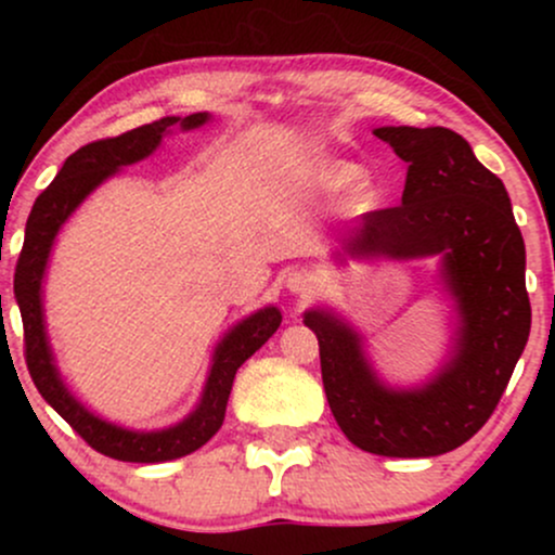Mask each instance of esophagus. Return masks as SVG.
Masks as SVG:
<instances>
[{
    "instance_id": "esophagus-1",
    "label": "esophagus",
    "mask_w": 555,
    "mask_h": 555,
    "mask_svg": "<svg viewBox=\"0 0 555 555\" xmlns=\"http://www.w3.org/2000/svg\"><path fill=\"white\" fill-rule=\"evenodd\" d=\"M286 289L295 297H310L315 292V279L308 271H289L286 273Z\"/></svg>"
}]
</instances>
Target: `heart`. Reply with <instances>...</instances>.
<instances>
[{"label":"heart","instance_id":"1","mask_svg":"<svg viewBox=\"0 0 555 555\" xmlns=\"http://www.w3.org/2000/svg\"><path fill=\"white\" fill-rule=\"evenodd\" d=\"M315 190L321 193L334 195L341 193V190L349 188L347 193V206L349 211H371V208L378 203L380 188L375 182L373 175L362 171L358 164L352 162H323L313 169V177H310Z\"/></svg>","mask_w":555,"mask_h":555}]
</instances>
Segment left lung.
I'll return each instance as SVG.
<instances>
[{
    "label": "left lung",
    "instance_id": "obj_1",
    "mask_svg": "<svg viewBox=\"0 0 555 555\" xmlns=\"http://www.w3.org/2000/svg\"><path fill=\"white\" fill-rule=\"evenodd\" d=\"M373 132L406 162L401 206L362 216L334 258H436L456 313L449 358L425 384L391 386L347 318L313 308L302 321L318 336L323 388L344 436L371 454L420 460L454 451L488 423L525 352L532 323L525 240L503 182L454 130Z\"/></svg>",
    "mask_w": 555,
    "mask_h": 555
}]
</instances>
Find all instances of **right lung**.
<instances>
[{
  "label": "right lung",
  "mask_w": 555,
  "mask_h": 555,
  "mask_svg": "<svg viewBox=\"0 0 555 555\" xmlns=\"http://www.w3.org/2000/svg\"><path fill=\"white\" fill-rule=\"evenodd\" d=\"M208 119H211L208 112L188 114V117H164L158 122L135 127L125 135L82 145L62 164L54 182L36 197L34 211L25 224V242L15 269V299L23 318L25 362H28L30 378H34L38 393L73 425L78 436L86 438L88 446L119 462H171L193 454L203 443L211 441L224 423L234 373L276 334L279 323H282V313L273 305H266L234 323L214 347L211 367H208L195 410L180 423L162 430H132L99 417L69 391L54 362L47 318H43V276H47L56 234L99 184H104L122 167L149 158L175 127L190 132L206 125Z\"/></svg>",
  "instance_id": "add662e5"
}]
</instances>
